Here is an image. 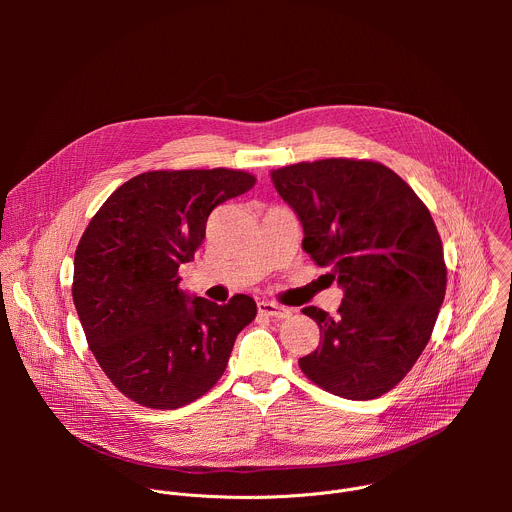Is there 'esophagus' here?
Wrapping results in <instances>:
<instances>
[{
  "instance_id": "esophagus-1",
  "label": "esophagus",
  "mask_w": 512,
  "mask_h": 512,
  "mask_svg": "<svg viewBox=\"0 0 512 512\" xmlns=\"http://www.w3.org/2000/svg\"><path fill=\"white\" fill-rule=\"evenodd\" d=\"M259 308V314L263 316H269V318H277V320H283V318H289L291 316V310L285 308V306H279L275 302H267V300H261L257 304Z\"/></svg>"
}]
</instances>
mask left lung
I'll list each match as a JSON object with an SVG mask.
<instances>
[{
  "label": "left lung",
  "mask_w": 512,
  "mask_h": 512,
  "mask_svg": "<svg viewBox=\"0 0 512 512\" xmlns=\"http://www.w3.org/2000/svg\"><path fill=\"white\" fill-rule=\"evenodd\" d=\"M271 180L300 218L302 247L344 291L336 316L302 310L322 334L300 358L304 375L344 399L381 397L411 371L444 304V249L429 210L377 162H302Z\"/></svg>",
  "instance_id": "obj_1"
}]
</instances>
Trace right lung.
<instances>
[{"label":"right lung","mask_w":512,"mask_h":512,"mask_svg":"<svg viewBox=\"0 0 512 512\" xmlns=\"http://www.w3.org/2000/svg\"><path fill=\"white\" fill-rule=\"evenodd\" d=\"M253 184L225 168L145 172L105 200L81 237L72 300L103 373L131 401L178 409L223 377L257 304L190 296L178 267L194 259L210 212Z\"/></svg>","instance_id":"add662e5"}]
</instances>
